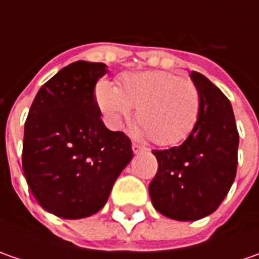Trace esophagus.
Listing matches in <instances>:
<instances>
[{"mask_svg": "<svg viewBox=\"0 0 259 259\" xmlns=\"http://www.w3.org/2000/svg\"><path fill=\"white\" fill-rule=\"evenodd\" d=\"M131 147H133V153H134V154H140V153H143V151H144V147L135 144V143L131 145Z\"/></svg>", "mask_w": 259, "mask_h": 259, "instance_id": "esophagus-1", "label": "esophagus"}]
</instances>
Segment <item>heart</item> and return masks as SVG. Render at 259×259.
<instances>
[{
	"instance_id": "obj_1",
	"label": "heart",
	"mask_w": 259,
	"mask_h": 259,
	"mask_svg": "<svg viewBox=\"0 0 259 259\" xmlns=\"http://www.w3.org/2000/svg\"><path fill=\"white\" fill-rule=\"evenodd\" d=\"M96 102L112 130H119L137 108L135 133L160 147L183 143L200 114V95L193 82L163 70L125 75L119 88L101 80Z\"/></svg>"
}]
</instances>
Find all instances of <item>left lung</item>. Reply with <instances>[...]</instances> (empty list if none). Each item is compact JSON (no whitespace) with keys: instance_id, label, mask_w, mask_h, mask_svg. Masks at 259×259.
<instances>
[{"instance_id":"obj_1","label":"left lung","mask_w":259,"mask_h":259,"mask_svg":"<svg viewBox=\"0 0 259 259\" xmlns=\"http://www.w3.org/2000/svg\"><path fill=\"white\" fill-rule=\"evenodd\" d=\"M190 79L200 95V114L179 147L154 150L158 171L148 192L154 207L174 221L193 222L213 213L234 183L239 135L232 105L202 73Z\"/></svg>"}]
</instances>
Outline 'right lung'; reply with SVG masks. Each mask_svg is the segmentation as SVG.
Listing matches in <instances>:
<instances>
[{"label": "right lung", "instance_id": "add662e5", "mask_svg": "<svg viewBox=\"0 0 259 259\" xmlns=\"http://www.w3.org/2000/svg\"><path fill=\"white\" fill-rule=\"evenodd\" d=\"M105 63L79 60L40 88L24 125L23 170L38 204L62 219L99 212L133 160L130 138L108 130L96 102Z\"/></svg>", "mask_w": 259, "mask_h": 259}]
</instances>
